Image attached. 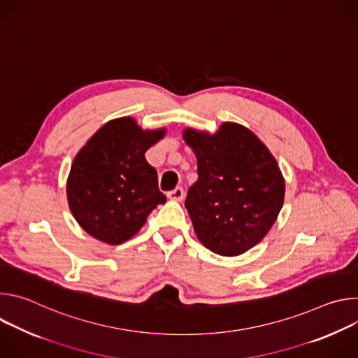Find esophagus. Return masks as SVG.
<instances>
[{
	"instance_id": "1",
	"label": "esophagus",
	"mask_w": 358,
	"mask_h": 358,
	"mask_svg": "<svg viewBox=\"0 0 358 358\" xmlns=\"http://www.w3.org/2000/svg\"><path fill=\"white\" fill-rule=\"evenodd\" d=\"M184 189L181 188V187H177V188H174L173 191H170L169 194H167V196L171 199V201H182V198H184Z\"/></svg>"
}]
</instances>
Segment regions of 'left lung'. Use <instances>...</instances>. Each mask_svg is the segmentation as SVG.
Returning a JSON list of instances; mask_svg holds the SVG:
<instances>
[{
  "label": "left lung",
  "mask_w": 358,
  "mask_h": 358,
  "mask_svg": "<svg viewBox=\"0 0 358 358\" xmlns=\"http://www.w3.org/2000/svg\"><path fill=\"white\" fill-rule=\"evenodd\" d=\"M198 180L185 208L199 242L224 257L258 245L273 227L285 199V178L265 143L248 127L225 122L215 133L187 127Z\"/></svg>",
  "instance_id": "left-lung-1"
}]
</instances>
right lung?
<instances>
[{
    "mask_svg": "<svg viewBox=\"0 0 358 358\" xmlns=\"http://www.w3.org/2000/svg\"><path fill=\"white\" fill-rule=\"evenodd\" d=\"M166 136V127L141 129L124 116L101 126L79 150L66 181L76 222L94 239L120 245L134 236L159 203L157 171L145 151Z\"/></svg>",
    "mask_w": 358,
    "mask_h": 358,
    "instance_id": "obj_1",
    "label": "right lung"
}]
</instances>
